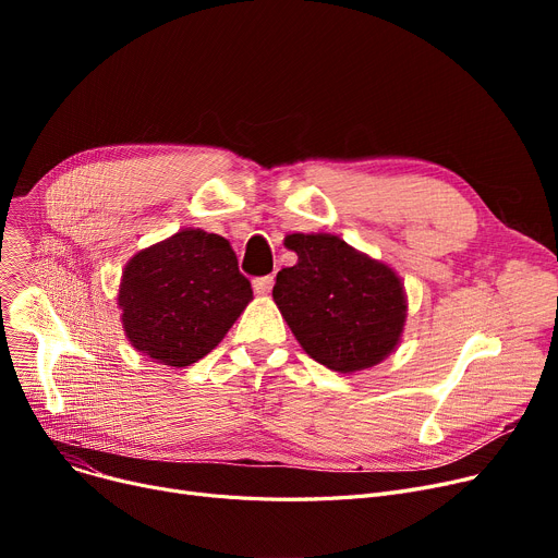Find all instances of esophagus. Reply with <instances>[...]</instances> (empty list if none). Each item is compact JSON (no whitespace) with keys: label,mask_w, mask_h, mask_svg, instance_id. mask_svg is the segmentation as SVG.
I'll return each mask as SVG.
<instances>
[{"label":"esophagus","mask_w":558,"mask_h":558,"mask_svg":"<svg viewBox=\"0 0 558 558\" xmlns=\"http://www.w3.org/2000/svg\"><path fill=\"white\" fill-rule=\"evenodd\" d=\"M253 289L257 291V294H269V291L274 289V276L255 278V280H253Z\"/></svg>","instance_id":"34e87169"}]
</instances>
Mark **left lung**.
Listing matches in <instances>:
<instances>
[{
  "mask_svg": "<svg viewBox=\"0 0 558 558\" xmlns=\"http://www.w3.org/2000/svg\"><path fill=\"white\" fill-rule=\"evenodd\" d=\"M284 246L299 262L278 271L274 301L305 353L337 373L387 360L407 324L400 276L330 232L287 234Z\"/></svg>",
  "mask_w": 558,
  "mask_h": 558,
  "instance_id": "1",
  "label": "left lung"
}]
</instances>
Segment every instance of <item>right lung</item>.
Listing matches in <instances>:
<instances>
[{
	"label": "right lung",
	"instance_id": "obj_1",
	"mask_svg": "<svg viewBox=\"0 0 558 558\" xmlns=\"http://www.w3.org/2000/svg\"><path fill=\"white\" fill-rule=\"evenodd\" d=\"M251 301V282L230 242L201 228L137 251L117 291L131 345L173 368L208 355Z\"/></svg>",
	"mask_w": 558,
	"mask_h": 558
}]
</instances>
